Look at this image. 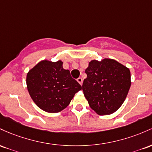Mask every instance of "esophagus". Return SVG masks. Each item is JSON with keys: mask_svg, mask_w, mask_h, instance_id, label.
I'll list each match as a JSON object with an SVG mask.
<instances>
[{"mask_svg": "<svg viewBox=\"0 0 152 152\" xmlns=\"http://www.w3.org/2000/svg\"><path fill=\"white\" fill-rule=\"evenodd\" d=\"M77 81L78 83H79L81 85H83V78H82V77H78L77 79Z\"/></svg>", "mask_w": 152, "mask_h": 152, "instance_id": "34e87169", "label": "esophagus"}]
</instances>
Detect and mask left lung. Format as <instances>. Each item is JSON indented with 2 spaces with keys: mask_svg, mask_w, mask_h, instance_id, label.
I'll list each match as a JSON object with an SVG mask.
<instances>
[{
  "mask_svg": "<svg viewBox=\"0 0 152 152\" xmlns=\"http://www.w3.org/2000/svg\"><path fill=\"white\" fill-rule=\"evenodd\" d=\"M83 84L90 108L99 115H110L121 106L131 87L129 69L117 61L92 60Z\"/></svg>",
  "mask_w": 152,
  "mask_h": 152,
  "instance_id": "obj_1",
  "label": "left lung"
}]
</instances>
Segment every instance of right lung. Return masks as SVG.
Listing matches in <instances>:
<instances>
[{"instance_id":"1","label":"right lung","mask_w":152,"mask_h":152,"mask_svg":"<svg viewBox=\"0 0 152 152\" xmlns=\"http://www.w3.org/2000/svg\"><path fill=\"white\" fill-rule=\"evenodd\" d=\"M26 85L36 105L48 113H58L69 105L82 87L63 69L62 62L44 60L28 72Z\"/></svg>"}]
</instances>
